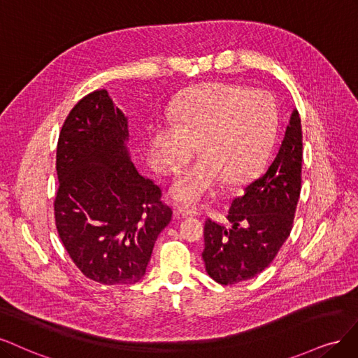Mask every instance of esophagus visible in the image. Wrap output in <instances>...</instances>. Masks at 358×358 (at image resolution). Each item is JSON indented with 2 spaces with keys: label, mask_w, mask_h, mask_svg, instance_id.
Masks as SVG:
<instances>
[{
  "label": "esophagus",
  "mask_w": 358,
  "mask_h": 358,
  "mask_svg": "<svg viewBox=\"0 0 358 358\" xmlns=\"http://www.w3.org/2000/svg\"><path fill=\"white\" fill-rule=\"evenodd\" d=\"M178 213L184 217H194V215H199L198 210L196 208H192V206H187V205H181L178 206Z\"/></svg>",
  "instance_id": "obj_1"
}]
</instances>
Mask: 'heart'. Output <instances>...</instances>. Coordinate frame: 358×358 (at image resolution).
I'll return each mask as SVG.
<instances>
[{
	"label": "heart",
	"instance_id": "1",
	"mask_svg": "<svg viewBox=\"0 0 358 358\" xmlns=\"http://www.w3.org/2000/svg\"><path fill=\"white\" fill-rule=\"evenodd\" d=\"M174 123H156L150 144L159 169L171 172L187 162L194 145L202 156L184 169L171 194L198 203L224 181L239 186L257 174L278 128V110L271 95L239 86L208 83L190 90L172 113Z\"/></svg>",
	"mask_w": 358,
	"mask_h": 358
}]
</instances>
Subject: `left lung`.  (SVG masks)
Returning <instances> with one entry per match:
<instances>
[{"label": "left lung", "mask_w": 358, "mask_h": 358, "mask_svg": "<svg viewBox=\"0 0 358 358\" xmlns=\"http://www.w3.org/2000/svg\"><path fill=\"white\" fill-rule=\"evenodd\" d=\"M301 174L302 124L294 108L272 164L230 205V227L205 222L202 259L214 281L236 284L269 266L292 232Z\"/></svg>", "instance_id": "8db88e82"}]
</instances>
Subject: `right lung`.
<instances>
[{
    "label": "right lung",
    "mask_w": 358,
    "mask_h": 358,
    "mask_svg": "<svg viewBox=\"0 0 358 358\" xmlns=\"http://www.w3.org/2000/svg\"><path fill=\"white\" fill-rule=\"evenodd\" d=\"M128 141V116L107 90L80 99L57 140V234L83 275L107 285L143 278L172 217L160 187L135 168Z\"/></svg>",
    "instance_id": "add662e5"
}]
</instances>
